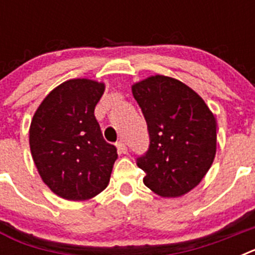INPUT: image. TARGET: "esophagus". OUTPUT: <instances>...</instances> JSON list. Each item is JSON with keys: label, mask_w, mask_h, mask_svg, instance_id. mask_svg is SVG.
Here are the masks:
<instances>
[{"label": "esophagus", "mask_w": 255, "mask_h": 255, "mask_svg": "<svg viewBox=\"0 0 255 255\" xmlns=\"http://www.w3.org/2000/svg\"><path fill=\"white\" fill-rule=\"evenodd\" d=\"M116 147H117V150H119V153H123V154H125V153L128 152V147H126V144L124 143L123 140H120L119 143H116Z\"/></svg>", "instance_id": "34e87169"}]
</instances>
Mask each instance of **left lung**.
<instances>
[{
    "label": "left lung",
    "mask_w": 255,
    "mask_h": 255,
    "mask_svg": "<svg viewBox=\"0 0 255 255\" xmlns=\"http://www.w3.org/2000/svg\"><path fill=\"white\" fill-rule=\"evenodd\" d=\"M149 132L138 158L143 182L162 198H179L199 185L217 150V121L203 98L177 79L152 75L131 85Z\"/></svg>",
    "instance_id": "obj_1"
}]
</instances>
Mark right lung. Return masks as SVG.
Wrapping results in <instances>:
<instances>
[{
  "instance_id": "right-lung-1",
  "label": "right lung",
  "mask_w": 255,
  "mask_h": 255,
  "mask_svg": "<svg viewBox=\"0 0 255 255\" xmlns=\"http://www.w3.org/2000/svg\"><path fill=\"white\" fill-rule=\"evenodd\" d=\"M106 89L70 79L46 96L29 128V145L42 181L62 199L80 202L107 188L116 147L103 139L94 108Z\"/></svg>"
}]
</instances>
